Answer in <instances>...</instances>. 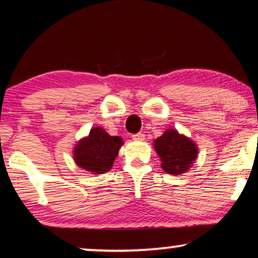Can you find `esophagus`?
Returning <instances> with one entry per match:
<instances>
[{"mask_svg": "<svg viewBox=\"0 0 258 258\" xmlns=\"http://www.w3.org/2000/svg\"><path fill=\"white\" fill-rule=\"evenodd\" d=\"M133 140H134V141H143V140H145V134H143V133L134 134Z\"/></svg>", "mask_w": 258, "mask_h": 258, "instance_id": "1", "label": "esophagus"}]
</instances>
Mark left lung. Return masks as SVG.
Wrapping results in <instances>:
<instances>
[{
    "label": "left lung",
    "instance_id": "obj_1",
    "mask_svg": "<svg viewBox=\"0 0 258 258\" xmlns=\"http://www.w3.org/2000/svg\"><path fill=\"white\" fill-rule=\"evenodd\" d=\"M154 149L161 159V167L173 175L185 173L198 155V147L175 129L166 130L154 142Z\"/></svg>",
    "mask_w": 258,
    "mask_h": 258
}]
</instances>
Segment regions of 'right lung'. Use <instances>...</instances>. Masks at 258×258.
Here are the masks:
<instances>
[{"label":"right lung","mask_w":258,"mask_h":258,"mask_svg":"<svg viewBox=\"0 0 258 258\" xmlns=\"http://www.w3.org/2000/svg\"><path fill=\"white\" fill-rule=\"evenodd\" d=\"M122 145L121 137L110 136L104 129L96 126L90 130L88 137L77 143L73 158L80 168L102 174L111 169Z\"/></svg>","instance_id":"1"}]
</instances>
